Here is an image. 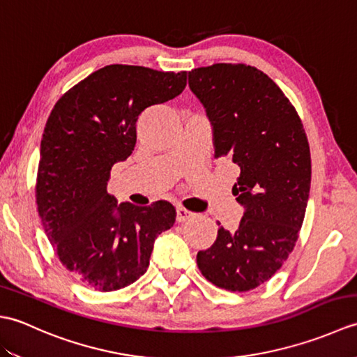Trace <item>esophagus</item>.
I'll return each mask as SVG.
<instances>
[{
	"mask_svg": "<svg viewBox=\"0 0 357 357\" xmlns=\"http://www.w3.org/2000/svg\"><path fill=\"white\" fill-rule=\"evenodd\" d=\"M193 216H195V213H192V211H188L184 207H178L176 208V221L178 222H185V221H188V219L193 218Z\"/></svg>",
	"mask_w": 357,
	"mask_h": 357,
	"instance_id": "obj_1",
	"label": "esophagus"
}]
</instances>
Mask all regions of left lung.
Returning a JSON list of instances; mask_svg holds the SVG:
<instances>
[{"instance_id":"obj_1","label":"left lung","mask_w":357,"mask_h":357,"mask_svg":"<svg viewBox=\"0 0 357 357\" xmlns=\"http://www.w3.org/2000/svg\"><path fill=\"white\" fill-rule=\"evenodd\" d=\"M188 86L213 126L215 158L241 169L233 195L244 206L239 229L219 227L196 262L207 280L248 291L268 280L293 252L304 222L312 158L302 121L276 82L247 64L188 72Z\"/></svg>"}]
</instances>
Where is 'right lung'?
<instances>
[{
    "mask_svg": "<svg viewBox=\"0 0 357 357\" xmlns=\"http://www.w3.org/2000/svg\"><path fill=\"white\" fill-rule=\"evenodd\" d=\"M187 72L112 64L66 92L45 123L36 176L44 231L73 278L115 291L147 271L158 234L176 210L167 201L139 207L107 193L113 164L136 144V121L150 105L183 93Z\"/></svg>",
    "mask_w": 357,
    "mask_h": 357,
    "instance_id": "1",
    "label": "right lung"
}]
</instances>
